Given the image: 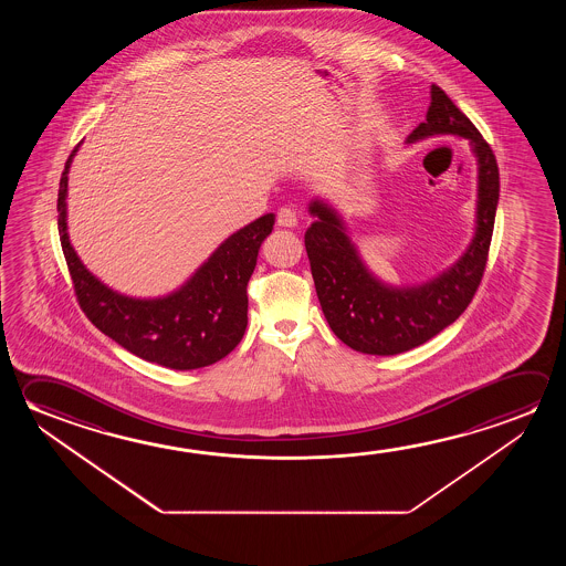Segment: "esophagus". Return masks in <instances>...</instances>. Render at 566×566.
Here are the masks:
<instances>
[{
  "label": "esophagus",
  "mask_w": 566,
  "mask_h": 566,
  "mask_svg": "<svg viewBox=\"0 0 566 566\" xmlns=\"http://www.w3.org/2000/svg\"><path fill=\"white\" fill-rule=\"evenodd\" d=\"M279 224L284 229H294L297 224L296 211L290 207H282L279 211Z\"/></svg>",
  "instance_id": "34e87169"
}]
</instances>
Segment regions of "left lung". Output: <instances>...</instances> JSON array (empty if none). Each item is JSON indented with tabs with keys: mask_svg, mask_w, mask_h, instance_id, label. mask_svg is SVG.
Returning a JSON list of instances; mask_svg holds the SVG:
<instances>
[{
	"mask_svg": "<svg viewBox=\"0 0 566 566\" xmlns=\"http://www.w3.org/2000/svg\"><path fill=\"white\" fill-rule=\"evenodd\" d=\"M427 120L408 144L430 136H460L478 159L475 232L462 256L436 279L417 286H390L377 279L359 256L342 214L324 199L310 203L315 217L307 229V259L325 319L339 339L367 355H397L432 339L454 324L482 282L500 201V169L490 144L448 94L432 84Z\"/></svg>",
	"mask_w": 566,
	"mask_h": 566,
	"instance_id": "obj_1",
	"label": "left lung"
}]
</instances>
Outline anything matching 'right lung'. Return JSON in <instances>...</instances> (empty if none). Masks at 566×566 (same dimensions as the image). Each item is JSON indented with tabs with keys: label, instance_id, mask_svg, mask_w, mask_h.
<instances>
[{
	"label": "right lung",
	"instance_id": "1",
	"mask_svg": "<svg viewBox=\"0 0 566 566\" xmlns=\"http://www.w3.org/2000/svg\"><path fill=\"white\" fill-rule=\"evenodd\" d=\"M78 146L66 159L56 211L61 247L84 314L124 349L167 369L191 371L221 361L241 343L247 329V284L256 266L260 244L274 227V213L232 232L171 294L126 296L96 279L69 241L66 187Z\"/></svg>",
	"mask_w": 566,
	"mask_h": 566
}]
</instances>
